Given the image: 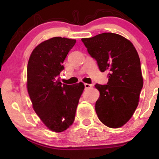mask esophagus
<instances>
[{"instance_id":"obj_1","label":"esophagus","mask_w":159,"mask_h":159,"mask_svg":"<svg viewBox=\"0 0 159 159\" xmlns=\"http://www.w3.org/2000/svg\"><path fill=\"white\" fill-rule=\"evenodd\" d=\"M84 85H85V89H88V88H92V84H88V83H84Z\"/></svg>"}]
</instances>
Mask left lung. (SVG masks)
<instances>
[{"label": "left lung", "instance_id": "obj_1", "mask_svg": "<svg viewBox=\"0 0 159 159\" xmlns=\"http://www.w3.org/2000/svg\"><path fill=\"white\" fill-rule=\"evenodd\" d=\"M81 41L100 71L109 72L107 85H95L100 93L95 103L99 119L107 127H121L133 115L143 87L138 53L130 41L114 33Z\"/></svg>", "mask_w": 159, "mask_h": 159}]
</instances>
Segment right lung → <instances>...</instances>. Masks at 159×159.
<instances>
[{"label":"right lung","instance_id":"1","mask_svg":"<svg viewBox=\"0 0 159 159\" xmlns=\"http://www.w3.org/2000/svg\"><path fill=\"white\" fill-rule=\"evenodd\" d=\"M76 40L54 37L40 43L27 65V90L35 112L49 130L60 133L72 125L85 86L61 83L60 72Z\"/></svg>","mask_w":159,"mask_h":159}]
</instances>
